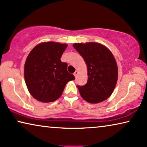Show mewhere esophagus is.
Returning a JSON list of instances; mask_svg holds the SVG:
<instances>
[{
	"label": "esophagus",
	"instance_id": "obj_1",
	"mask_svg": "<svg viewBox=\"0 0 147 147\" xmlns=\"http://www.w3.org/2000/svg\"><path fill=\"white\" fill-rule=\"evenodd\" d=\"M78 74V71H76L74 73V76H77Z\"/></svg>",
	"mask_w": 147,
	"mask_h": 147
}]
</instances>
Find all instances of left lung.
<instances>
[{"mask_svg": "<svg viewBox=\"0 0 147 147\" xmlns=\"http://www.w3.org/2000/svg\"><path fill=\"white\" fill-rule=\"evenodd\" d=\"M73 47L87 65V83L84 86H77L81 97L92 104L108 99L118 78L117 63L113 54L106 46L95 42L74 43Z\"/></svg>", "mask_w": 147, "mask_h": 147, "instance_id": "left-lung-1", "label": "left lung"}]
</instances>
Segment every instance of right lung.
Wrapping results in <instances>:
<instances>
[{
	"label": "right lung",
	"mask_w": 147,
	"mask_h": 147,
	"mask_svg": "<svg viewBox=\"0 0 147 147\" xmlns=\"http://www.w3.org/2000/svg\"><path fill=\"white\" fill-rule=\"evenodd\" d=\"M67 47L57 42H43L28 55L24 65L25 82L30 94L38 101H55L67 83L75 78L67 71V63L61 61Z\"/></svg>",
	"instance_id": "add662e5"
}]
</instances>
